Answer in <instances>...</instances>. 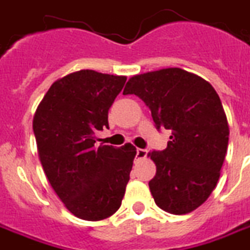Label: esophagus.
Returning a JSON list of instances; mask_svg holds the SVG:
<instances>
[{
    "label": "esophagus",
    "mask_w": 250,
    "mask_h": 250,
    "mask_svg": "<svg viewBox=\"0 0 250 250\" xmlns=\"http://www.w3.org/2000/svg\"><path fill=\"white\" fill-rule=\"evenodd\" d=\"M147 156V150L145 148H137V158L138 159H142V158H146Z\"/></svg>",
    "instance_id": "esophagus-1"
}]
</instances>
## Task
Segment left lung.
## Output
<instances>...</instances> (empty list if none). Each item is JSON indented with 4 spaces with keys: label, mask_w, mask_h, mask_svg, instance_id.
Masks as SVG:
<instances>
[{
    "label": "left lung",
    "mask_w": 250,
    "mask_h": 250,
    "mask_svg": "<svg viewBox=\"0 0 250 250\" xmlns=\"http://www.w3.org/2000/svg\"><path fill=\"white\" fill-rule=\"evenodd\" d=\"M123 94L139 96L156 127L171 131L166 150L148 152L156 166L148 183L155 204L175 215L199 208L215 189L227 154L229 127L219 95L180 67L134 75Z\"/></svg>",
    "instance_id": "left-lung-1"
}]
</instances>
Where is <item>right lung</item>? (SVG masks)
I'll return each instance as SVG.
<instances>
[{
	"instance_id": "add662e5",
	"label": "right lung",
	"mask_w": 250,
	"mask_h": 250,
	"mask_svg": "<svg viewBox=\"0 0 250 250\" xmlns=\"http://www.w3.org/2000/svg\"><path fill=\"white\" fill-rule=\"evenodd\" d=\"M125 75L79 70L57 79L36 108L32 127L39 159L65 208L79 219H105L121 206L135 147H95Z\"/></svg>"
}]
</instances>
